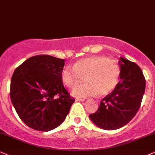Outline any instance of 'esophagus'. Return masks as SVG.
Returning a JSON list of instances; mask_svg holds the SVG:
<instances>
[{"label":"esophagus","instance_id":"esophagus-1","mask_svg":"<svg viewBox=\"0 0 155 155\" xmlns=\"http://www.w3.org/2000/svg\"><path fill=\"white\" fill-rule=\"evenodd\" d=\"M76 101H84L85 99L84 98H76Z\"/></svg>","mask_w":155,"mask_h":155}]
</instances>
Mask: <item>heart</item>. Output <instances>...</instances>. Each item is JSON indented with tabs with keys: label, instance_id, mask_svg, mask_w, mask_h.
Returning <instances> with one entry per match:
<instances>
[{
	"label": "heart",
	"instance_id": "heart-1",
	"mask_svg": "<svg viewBox=\"0 0 155 155\" xmlns=\"http://www.w3.org/2000/svg\"><path fill=\"white\" fill-rule=\"evenodd\" d=\"M120 67L114 60L107 57L93 56L83 58L75 62L71 68L62 69L61 78L68 87H74L85 82L83 85L75 87L72 95L79 98L98 94L104 96L114 91L119 81Z\"/></svg>",
	"mask_w": 155,
	"mask_h": 155
}]
</instances>
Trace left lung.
Masks as SVG:
<instances>
[{"mask_svg": "<svg viewBox=\"0 0 155 155\" xmlns=\"http://www.w3.org/2000/svg\"><path fill=\"white\" fill-rule=\"evenodd\" d=\"M120 81L111 93L101 100L98 110L89 117L105 130L119 129L136 115L145 91L146 81L136 63L121 57Z\"/></svg>", "mask_w": 155, "mask_h": 155, "instance_id": "obj_1", "label": "left lung"}]
</instances>
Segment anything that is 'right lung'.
I'll use <instances>...</instances> for the list:
<instances>
[{"label": "right lung", "instance_id": "1", "mask_svg": "<svg viewBox=\"0 0 155 155\" xmlns=\"http://www.w3.org/2000/svg\"><path fill=\"white\" fill-rule=\"evenodd\" d=\"M64 60L47 54L31 57L16 68L10 97L19 117L34 130L48 131L65 119L75 101L64 88Z\"/></svg>", "mask_w": 155, "mask_h": 155}]
</instances>
